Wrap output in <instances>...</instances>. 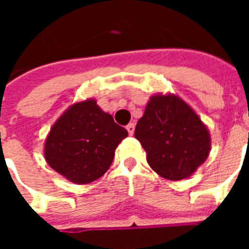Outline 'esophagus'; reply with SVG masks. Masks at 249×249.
Here are the masks:
<instances>
[{"mask_svg": "<svg viewBox=\"0 0 249 249\" xmlns=\"http://www.w3.org/2000/svg\"><path fill=\"white\" fill-rule=\"evenodd\" d=\"M126 130H128V133H129L130 136L135 133V124L133 123H129V124L126 125Z\"/></svg>", "mask_w": 249, "mask_h": 249, "instance_id": "esophagus-1", "label": "esophagus"}]
</instances>
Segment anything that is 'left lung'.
Wrapping results in <instances>:
<instances>
[{
    "label": "left lung",
    "instance_id": "1",
    "mask_svg": "<svg viewBox=\"0 0 249 249\" xmlns=\"http://www.w3.org/2000/svg\"><path fill=\"white\" fill-rule=\"evenodd\" d=\"M149 167L161 178L183 180L203 164L211 151V136L184 100L168 93L153 94L135 129Z\"/></svg>",
    "mask_w": 249,
    "mask_h": 249
}]
</instances>
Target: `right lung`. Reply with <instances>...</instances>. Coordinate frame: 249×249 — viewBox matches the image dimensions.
Listing matches in <instances>:
<instances>
[{
  "label": "right lung",
  "mask_w": 249,
  "mask_h": 249,
  "mask_svg": "<svg viewBox=\"0 0 249 249\" xmlns=\"http://www.w3.org/2000/svg\"><path fill=\"white\" fill-rule=\"evenodd\" d=\"M128 136L96 103L88 98L66 109L51 128L44 155L49 167L74 184H88L107 172L114 151Z\"/></svg>",
  "instance_id": "right-lung-1"
}]
</instances>
